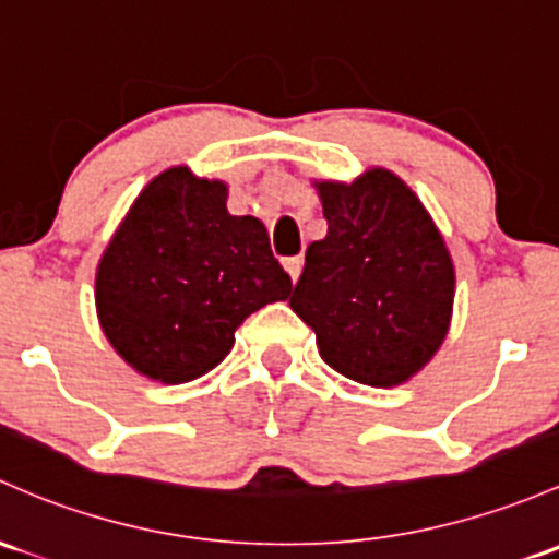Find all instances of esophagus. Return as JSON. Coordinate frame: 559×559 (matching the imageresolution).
<instances>
[{"instance_id": "obj_1", "label": "esophagus", "mask_w": 559, "mask_h": 559, "mask_svg": "<svg viewBox=\"0 0 559 559\" xmlns=\"http://www.w3.org/2000/svg\"><path fill=\"white\" fill-rule=\"evenodd\" d=\"M284 267H286V273L292 275V281H297L299 273H302V260H299V257H292V260L284 262Z\"/></svg>"}]
</instances>
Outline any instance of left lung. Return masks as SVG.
<instances>
[{
    "instance_id": "8db88e82",
    "label": "left lung",
    "mask_w": 559,
    "mask_h": 559,
    "mask_svg": "<svg viewBox=\"0 0 559 559\" xmlns=\"http://www.w3.org/2000/svg\"><path fill=\"white\" fill-rule=\"evenodd\" d=\"M316 190L326 238L305 251L292 310L334 372L374 388L407 383L450 329L455 270L442 233L385 168Z\"/></svg>"
}]
</instances>
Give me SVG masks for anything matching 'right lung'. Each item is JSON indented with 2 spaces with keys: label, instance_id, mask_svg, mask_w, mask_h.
<instances>
[{
  "label": "right lung",
  "instance_id": "add662e5",
  "mask_svg": "<svg viewBox=\"0 0 559 559\" xmlns=\"http://www.w3.org/2000/svg\"><path fill=\"white\" fill-rule=\"evenodd\" d=\"M292 295L257 216L227 211V185L187 166L157 174L111 235L96 273L104 334L133 369L176 385L230 354L235 329Z\"/></svg>",
  "mask_w": 559,
  "mask_h": 559
}]
</instances>
